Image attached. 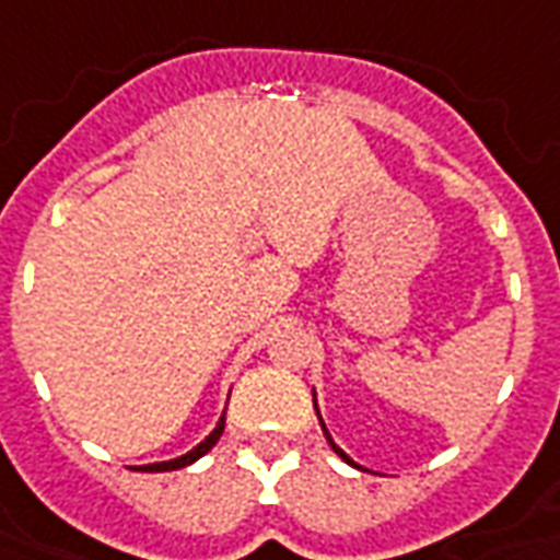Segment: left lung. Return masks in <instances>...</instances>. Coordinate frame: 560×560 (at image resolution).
Instances as JSON below:
<instances>
[{"instance_id": "obj_1", "label": "left lung", "mask_w": 560, "mask_h": 560, "mask_svg": "<svg viewBox=\"0 0 560 560\" xmlns=\"http://www.w3.org/2000/svg\"><path fill=\"white\" fill-rule=\"evenodd\" d=\"M315 409H318V402H315ZM318 421H320V416H318ZM320 428H324V421H320ZM324 436H327V443H330V448H334L336 455L342 457V460H346V464H351V467H358V464H354V460H351V457H348L346 452H342V448H339V445L334 443V440H330V433H327V428H324Z\"/></svg>"}]
</instances>
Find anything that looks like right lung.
Returning <instances> with one entry per match:
<instances>
[{
  "label": "right lung",
  "instance_id": "right-lung-1",
  "mask_svg": "<svg viewBox=\"0 0 560 560\" xmlns=\"http://www.w3.org/2000/svg\"><path fill=\"white\" fill-rule=\"evenodd\" d=\"M224 421H226V409L224 416H221V421L214 424V430L202 440V443L197 445V448H190L187 455L175 457V460H160V464H148V467H139V470L144 472H166V470H182V467H187V464H194V460H199V457L206 455V452H212V445L221 440V433H224Z\"/></svg>",
  "mask_w": 560,
  "mask_h": 560
}]
</instances>
